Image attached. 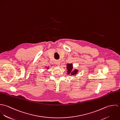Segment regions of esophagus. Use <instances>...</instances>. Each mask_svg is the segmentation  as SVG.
I'll return each instance as SVG.
<instances>
[{"mask_svg": "<svg viewBox=\"0 0 120 120\" xmlns=\"http://www.w3.org/2000/svg\"><path fill=\"white\" fill-rule=\"evenodd\" d=\"M56 65H57V66H60V60H56Z\"/></svg>", "mask_w": 120, "mask_h": 120, "instance_id": "1", "label": "esophagus"}]
</instances>
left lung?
<instances>
[{
    "label": "left lung",
    "instance_id": "1",
    "mask_svg": "<svg viewBox=\"0 0 120 120\" xmlns=\"http://www.w3.org/2000/svg\"><path fill=\"white\" fill-rule=\"evenodd\" d=\"M73 65L72 63H68L67 64V74L70 76H75L79 72V70L76 69H73Z\"/></svg>",
    "mask_w": 120,
    "mask_h": 120
}]
</instances>
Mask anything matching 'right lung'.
Returning <instances> with one entry per match:
<instances>
[{
  "label": "right lung",
  "mask_w": 120,
  "mask_h": 120,
  "mask_svg": "<svg viewBox=\"0 0 120 120\" xmlns=\"http://www.w3.org/2000/svg\"><path fill=\"white\" fill-rule=\"evenodd\" d=\"M45 68H45L46 69H49V67H47L46 66Z\"/></svg>",
  "instance_id": "obj_1"
}]
</instances>
